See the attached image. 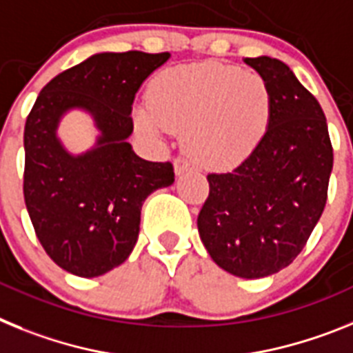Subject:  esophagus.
I'll use <instances>...</instances> for the list:
<instances>
[{
    "mask_svg": "<svg viewBox=\"0 0 353 353\" xmlns=\"http://www.w3.org/2000/svg\"><path fill=\"white\" fill-rule=\"evenodd\" d=\"M192 168V163H190L186 158H176L174 159V170H176V176H183Z\"/></svg>",
    "mask_w": 353,
    "mask_h": 353,
    "instance_id": "34e87169",
    "label": "esophagus"
}]
</instances>
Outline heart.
<instances>
[{"instance_id": "heart-1", "label": "heart", "mask_w": 353, "mask_h": 353, "mask_svg": "<svg viewBox=\"0 0 353 353\" xmlns=\"http://www.w3.org/2000/svg\"><path fill=\"white\" fill-rule=\"evenodd\" d=\"M134 117L154 137L186 128V152L197 163L229 168L250 158L266 139L274 99L256 72L201 63L163 72L152 87V104H140Z\"/></svg>"}]
</instances>
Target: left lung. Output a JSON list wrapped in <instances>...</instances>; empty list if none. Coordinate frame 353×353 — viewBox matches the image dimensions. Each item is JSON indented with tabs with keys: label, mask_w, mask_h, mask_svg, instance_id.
<instances>
[{
	"label": "left lung",
	"mask_w": 353,
	"mask_h": 353,
	"mask_svg": "<svg viewBox=\"0 0 353 353\" xmlns=\"http://www.w3.org/2000/svg\"><path fill=\"white\" fill-rule=\"evenodd\" d=\"M272 92L274 117L263 143L229 172L208 174L197 219L201 240L220 268L243 279L293 263L323 213L332 143L320 103L277 58H245Z\"/></svg>",
	"instance_id": "1"
}]
</instances>
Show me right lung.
<instances>
[{
	"label": "right lung",
	"instance_id": "obj_1",
	"mask_svg": "<svg viewBox=\"0 0 353 353\" xmlns=\"http://www.w3.org/2000/svg\"><path fill=\"white\" fill-rule=\"evenodd\" d=\"M170 53H97L54 76L24 125V202L48 256L69 274L99 277L130 257L149 195L174 183L170 161H147L128 142L139 88ZM83 109L100 131L97 145L70 155L59 121Z\"/></svg>",
	"mask_w": 353,
	"mask_h": 353
}]
</instances>
